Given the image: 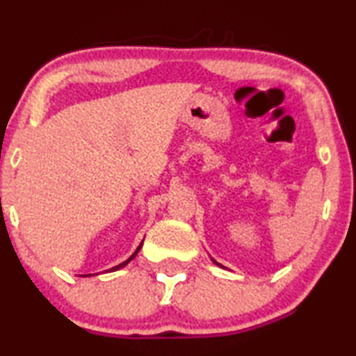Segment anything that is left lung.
Here are the masks:
<instances>
[{
    "mask_svg": "<svg viewBox=\"0 0 356 356\" xmlns=\"http://www.w3.org/2000/svg\"><path fill=\"white\" fill-rule=\"evenodd\" d=\"M212 262H213V264H217L218 267H222V269H225V267H223L222 264H218V262H217V261H213V259H212Z\"/></svg>",
    "mask_w": 356,
    "mask_h": 356,
    "instance_id": "obj_1",
    "label": "left lung"
}]
</instances>
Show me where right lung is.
Instances as JSON below:
<instances>
[{
  "label": "right lung",
  "instance_id": "add662e5",
  "mask_svg": "<svg viewBox=\"0 0 356 356\" xmlns=\"http://www.w3.org/2000/svg\"><path fill=\"white\" fill-rule=\"evenodd\" d=\"M143 243H144V240H143V241H140V245H139L138 248H136V251H134V252H133V254H131V256L128 257V259H126L124 262H121V264H118V266H115V267H111V269H108V270H105V272H115V270H118V269H123V267H124V266H128V264H129V262H131V261H133L136 256H138V252L140 251V248H143ZM90 275H92V274H87V275H81V277H90Z\"/></svg>",
  "mask_w": 356,
  "mask_h": 356
}]
</instances>
